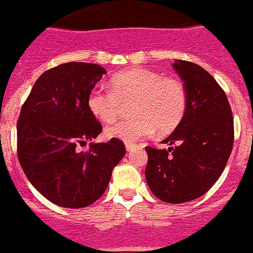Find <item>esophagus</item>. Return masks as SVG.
I'll return each instance as SVG.
<instances>
[{"label": "esophagus", "instance_id": "1", "mask_svg": "<svg viewBox=\"0 0 253 253\" xmlns=\"http://www.w3.org/2000/svg\"><path fill=\"white\" fill-rule=\"evenodd\" d=\"M136 147L135 143H126V150L127 151H131V150H133Z\"/></svg>", "mask_w": 253, "mask_h": 253}]
</instances>
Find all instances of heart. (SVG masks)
<instances>
[{
	"mask_svg": "<svg viewBox=\"0 0 253 253\" xmlns=\"http://www.w3.org/2000/svg\"><path fill=\"white\" fill-rule=\"evenodd\" d=\"M111 88L90 90L87 103L94 117L111 124L122 115L124 104L129 103V113L135 117L107 127V137L129 143L147 137L155 128L168 133L185 115L188 97L179 79L164 78L146 68H132L112 77Z\"/></svg>",
	"mask_w": 253,
	"mask_h": 253,
	"instance_id": "b5f03b06",
	"label": "heart"
}]
</instances>
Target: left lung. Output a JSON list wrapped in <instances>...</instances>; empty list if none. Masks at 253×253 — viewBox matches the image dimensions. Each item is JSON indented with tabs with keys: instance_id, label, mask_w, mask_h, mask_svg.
<instances>
[{
	"instance_id": "obj_1",
	"label": "left lung",
	"mask_w": 253,
	"mask_h": 253,
	"mask_svg": "<svg viewBox=\"0 0 253 253\" xmlns=\"http://www.w3.org/2000/svg\"><path fill=\"white\" fill-rule=\"evenodd\" d=\"M188 97L181 122L164 143L168 150L146 147L145 176L155 197L180 204L206 194L224 170L233 147L231 106L224 90L207 70L192 61L172 64Z\"/></svg>"
}]
</instances>
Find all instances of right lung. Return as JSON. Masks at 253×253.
<instances>
[{"mask_svg": "<svg viewBox=\"0 0 253 253\" xmlns=\"http://www.w3.org/2000/svg\"><path fill=\"white\" fill-rule=\"evenodd\" d=\"M106 74L101 65L70 61L39 77L17 121V156L29 181L51 203L84 208L103 195L112 170L126 154L121 140L90 143L102 126L88 95Z\"/></svg>", "mask_w": 253, "mask_h": 253, "instance_id": "obj_1", "label": "right lung"}]
</instances>
